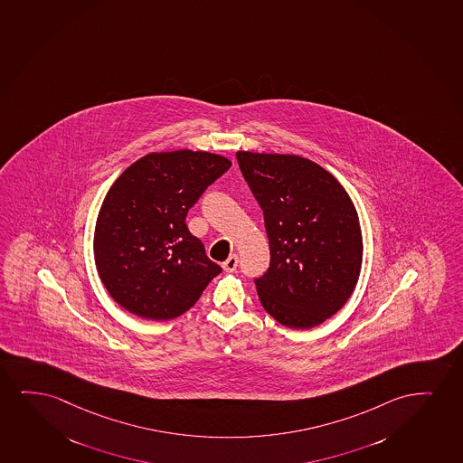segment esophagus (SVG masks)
I'll return each mask as SVG.
<instances>
[{
    "label": "esophagus",
    "instance_id": "esophagus-1",
    "mask_svg": "<svg viewBox=\"0 0 463 463\" xmlns=\"http://www.w3.org/2000/svg\"><path fill=\"white\" fill-rule=\"evenodd\" d=\"M237 265H239V256L237 254H231L224 262H222V270L224 271H234L237 269Z\"/></svg>",
    "mask_w": 463,
    "mask_h": 463
}]
</instances>
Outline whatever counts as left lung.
Returning a JSON list of instances; mask_svg holds the SVG:
<instances>
[{
  "mask_svg": "<svg viewBox=\"0 0 463 463\" xmlns=\"http://www.w3.org/2000/svg\"><path fill=\"white\" fill-rule=\"evenodd\" d=\"M241 175L264 212L270 267L254 279L259 300L279 324H324L354 294L363 235L352 199L317 163L292 154L239 150Z\"/></svg>",
  "mask_w": 463,
  "mask_h": 463,
  "instance_id": "left-lung-1",
  "label": "left lung"
}]
</instances>
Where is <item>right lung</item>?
Returning a JSON list of instances; mask_svg holds the SVG:
<instances>
[{
    "instance_id": "right-lung-1",
    "label": "right lung",
    "mask_w": 463,
    "mask_h": 463,
    "mask_svg": "<svg viewBox=\"0 0 463 463\" xmlns=\"http://www.w3.org/2000/svg\"><path fill=\"white\" fill-rule=\"evenodd\" d=\"M231 160L204 150L150 152L109 186L94 231L103 286L128 313L147 320L179 317L222 271L186 213Z\"/></svg>"
}]
</instances>
